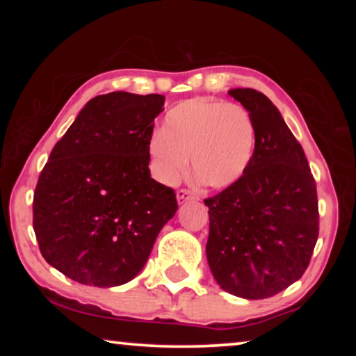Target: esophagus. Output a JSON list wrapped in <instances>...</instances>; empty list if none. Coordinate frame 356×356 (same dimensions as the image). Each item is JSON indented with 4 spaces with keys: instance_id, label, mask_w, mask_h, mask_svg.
<instances>
[{
    "instance_id": "1",
    "label": "esophagus",
    "mask_w": 356,
    "mask_h": 356,
    "mask_svg": "<svg viewBox=\"0 0 356 356\" xmlns=\"http://www.w3.org/2000/svg\"><path fill=\"white\" fill-rule=\"evenodd\" d=\"M176 196H177V202L179 204H184L186 201H196L197 200V196L195 195V193L190 191V190H185V188L177 190Z\"/></svg>"
}]
</instances>
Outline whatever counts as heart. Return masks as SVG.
<instances>
[{"label":"heart","mask_w":356,"mask_h":356,"mask_svg":"<svg viewBox=\"0 0 356 356\" xmlns=\"http://www.w3.org/2000/svg\"><path fill=\"white\" fill-rule=\"evenodd\" d=\"M155 176L176 184L188 168L210 188H227L248 171L256 129L243 106L221 100L190 99L171 108L163 127L149 140Z\"/></svg>","instance_id":"1"}]
</instances>
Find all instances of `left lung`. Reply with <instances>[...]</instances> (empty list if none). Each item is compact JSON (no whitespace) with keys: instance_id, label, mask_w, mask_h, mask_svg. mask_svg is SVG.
Wrapping results in <instances>:
<instances>
[{"instance_id":"left-lung-1","label":"left lung","mask_w":356,"mask_h":356,"mask_svg":"<svg viewBox=\"0 0 356 356\" xmlns=\"http://www.w3.org/2000/svg\"><path fill=\"white\" fill-rule=\"evenodd\" d=\"M254 122L256 149L237 184L204 201L209 267L218 286L246 300L284 291L308 268L318 237L317 190L303 147L272 100L231 89Z\"/></svg>"}]
</instances>
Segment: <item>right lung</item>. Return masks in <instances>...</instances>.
<instances>
[{"label":"right lung","mask_w":356,"mask_h":356,"mask_svg":"<svg viewBox=\"0 0 356 356\" xmlns=\"http://www.w3.org/2000/svg\"><path fill=\"white\" fill-rule=\"evenodd\" d=\"M165 95L116 91L84 105L53 147L33 201L45 261L80 284L114 287L146 265L176 193L150 177L149 140Z\"/></svg>","instance_id":"1"}]
</instances>
